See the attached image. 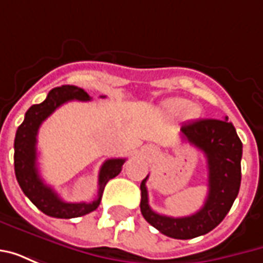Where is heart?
<instances>
[{"label":"heart","mask_w":263,"mask_h":263,"mask_svg":"<svg viewBox=\"0 0 263 263\" xmlns=\"http://www.w3.org/2000/svg\"><path fill=\"white\" fill-rule=\"evenodd\" d=\"M162 107L165 109L167 114L171 115H180L183 111H186L187 109V115H193V108L190 107L189 108V101L187 100H184V98H169V100H166L162 104Z\"/></svg>","instance_id":"b5f03b06"}]
</instances>
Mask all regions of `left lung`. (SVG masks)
Returning <instances> with one entry per match:
<instances>
[{
  "mask_svg": "<svg viewBox=\"0 0 263 263\" xmlns=\"http://www.w3.org/2000/svg\"><path fill=\"white\" fill-rule=\"evenodd\" d=\"M182 137L203 151L209 166V194L197 213L187 217H167L151 209L146 176L141 183V213L149 224L163 235L190 239L207 234L226 218L241 186L242 142L231 122L226 120H198L183 124Z\"/></svg>",
  "mask_w": 263,
  "mask_h": 263,
  "instance_id": "8db88e82",
  "label": "left lung"
}]
</instances>
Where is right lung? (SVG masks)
Here are the masks:
<instances>
[{
	"instance_id": "add662e5",
	"label": "right lung",
	"mask_w": 263,
	"mask_h": 263,
	"mask_svg": "<svg viewBox=\"0 0 263 263\" xmlns=\"http://www.w3.org/2000/svg\"><path fill=\"white\" fill-rule=\"evenodd\" d=\"M71 100L88 101L90 96L83 88L76 86H62L50 90L43 103L35 104L26 111L25 120L18 126L14 142L15 176L22 192L42 213L56 218H76L94 211L100 205L105 184L109 179L120 175L125 162V159H108L104 162L98 175L97 198L91 203H66L54 193L53 189L43 183L36 166V137L39 126L54 109Z\"/></svg>"
}]
</instances>
